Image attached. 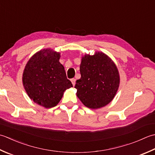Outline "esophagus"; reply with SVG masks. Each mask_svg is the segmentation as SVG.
Masks as SVG:
<instances>
[{
    "mask_svg": "<svg viewBox=\"0 0 155 155\" xmlns=\"http://www.w3.org/2000/svg\"><path fill=\"white\" fill-rule=\"evenodd\" d=\"M71 81L72 84H73V86H75V78L71 79Z\"/></svg>",
    "mask_w": 155,
    "mask_h": 155,
    "instance_id": "34e87169",
    "label": "esophagus"
}]
</instances>
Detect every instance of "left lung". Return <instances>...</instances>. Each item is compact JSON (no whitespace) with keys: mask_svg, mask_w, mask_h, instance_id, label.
<instances>
[{"mask_svg":"<svg viewBox=\"0 0 155 155\" xmlns=\"http://www.w3.org/2000/svg\"><path fill=\"white\" fill-rule=\"evenodd\" d=\"M81 78L76 81V95L85 106L98 109L114 99L120 85L118 68L105 53L97 51L82 56Z\"/></svg>","mask_w":155,"mask_h":155,"instance_id":"1","label":"left lung"}]
</instances>
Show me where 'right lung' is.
<instances>
[{
	"instance_id": "1",
	"label": "right lung",
	"mask_w": 155,
	"mask_h": 155,
	"mask_svg": "<svg viewBox=\"0 0 155 155\" xmlns=\"http://www.w3.org/2000/svg\"><path fill=\"white\" fill-rule=\"evenodd\" d=\"M60 53L43 49L31 57L23 74V84L30 99L45 108L57 106L64 91L73 87L59 62Z\"/></svg>"
}]
</instances>
